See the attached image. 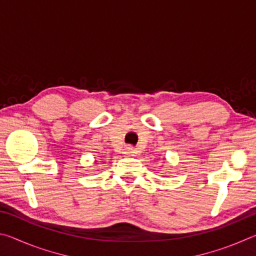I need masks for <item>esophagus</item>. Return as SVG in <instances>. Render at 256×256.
<instances>
[{
    "mask_svg": "<svg viewBox=\"0 0 256 256\" xmlns=\"http://www.w3.org/2000/svg\"><path fill=\"white\" fill-rule=\"evenodd\" d=\"M124 154H128V156H133V154H134L133 146H126V148L124 149Z\"/></svg>",
    "mask_w": 256,
    "mask_h": 256,
    "instance_id": "34e87169",
    "label": "esophagus"
}]
</instances>
